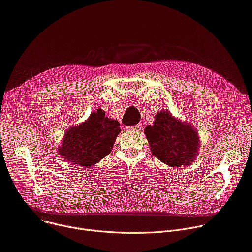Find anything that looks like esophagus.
<instances>
[{
	"label": "esophagus",
	"mask_w": 252,
	"mask_h": 252,
	"mask_svg": "<svg viewBox=\"0 0 252 252\" xmlns=\"http://www.w3.org/2000/svg\"><path fill=\"white\" fill-rule=\"evenodd\" d=\"M127 129L128 130H142L143 129V124H139V125L133 126H128Z\"/></svg>",
	"instance_id": "obj_1"
}]
</instances>
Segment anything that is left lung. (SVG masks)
<instances>
[{
	"label": "left lung",
	"instance_id": "1",
	"mask_svg": "<svg viewBox=\"0 0 252 252\" xmlns=\"http://www.w3.org/2000/svg\"><path fill=\"white\" fill-rule=\"evenodd\" d=\"M145 136L152 154L170 167L190 165L198 155L200 142L196 128L167 109L156 113L153 125L146 126Z\"/></svg>",
	"mask_w": 252,
	"mask_h": 252
}]
</instances>
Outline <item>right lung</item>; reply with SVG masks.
I'll list each match as a JSON object with an SVG mask.
<instances>
[{"label": "right lung", "mask_w": 252, "mask_h": 252, "mask_svg": "<svg viewBox=\"0 0 252 252\" xmlns=\"http://www.w3.org/2000/svg\"><path fill=\"white\" fill-rule=\"evenodd\" d=\"M120 126L119 122L107 117L103 109L98 108L88 120L64 132L58 153L66 162L90 168L110 154L121 132Z\"/></svg>", "instance_id": "obj_1"}]
</instances>
